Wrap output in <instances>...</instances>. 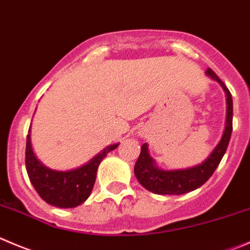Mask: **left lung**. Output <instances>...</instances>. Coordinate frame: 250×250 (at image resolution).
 Masks as SVG:
<instances>
[{
    "label": "left lung",
    "instance_id": "obj_1",
    "mask_svg": "<svg viewBox=\"0 0 250 250\" xmlns=\"http://www.w3.org/2000/svg\"><path fill=\"white\" fill-rule=\"evenodd\" d=\"M207 74L211 77L214 81L219 82L224 90L226 91L227 123L221 142L202 165H198V166L188 169H178V171H162V169L157 168L155 166L154 160L149 156L147 144L146 143L143 144L142 151L135 162L134 174L145 189L150 190L155 194L179 195L197 189L212 176L226 152L232 133V118H233L232 95L224 82L216 76L214 71L209 68L207 71Z\"/></svg>",
    "mask_w": 250,
    "mask_h": 250
}]
</instances>
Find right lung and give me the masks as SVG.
I'll use <instances>...</instances> for the list:
<instances>
[{"instance_id": "right-lung-1", "label": "right lung", "mask_w": 250, "mask_h": 250, "mask_svg": "<svg viewBox=\"0 0 250 250\" xmlns=\"http://www.w3.org/2000/svg\"><path fill=\"white\" fill-rule=\"evenodd\" d=\"M30 133V128H29ZM118 144L110 145L84 166L72 171H52L36 160L31 150L30 135L26 137L25 167L29 179L41 199L57 208H76L85 202L93 190L100 162Z\"/></svg>"}]
</instances>
